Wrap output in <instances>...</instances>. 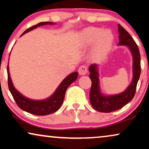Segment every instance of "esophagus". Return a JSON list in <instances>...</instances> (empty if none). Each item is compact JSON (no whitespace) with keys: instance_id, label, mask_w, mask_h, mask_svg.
Masks as SVG:
<instances>
[{"instance_id":"1","label":"esophagus","mask_w":149,"mask_h":149,"mask_svg":"<svg viewBox=\"0 0 149 149\" xmlns=\"http://www.w3.org/2000/svg\"><path fill=\"white\" fill-rule=\"evenodd\" d=\"M87 72H88V69L86 65H82L79 67L78 73L80 75H85Z\"/></svg>"}]
</instances>
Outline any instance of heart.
Returning a JSON list of instances; mask_svg holds the SVG:
<instances>
[{
	"instance_id": "b5f03b06",
	"label": "heart",
	"mask_w": 149,
	"mask_h": 149,
	"mask_svg": "<svg viewBox=\"0 0 149 149\" xmlns=\"http://www.w3.org/2000/svg\"><path fill=\"white\" fill-rule=\"evenodd\" d=\"M80 38L84 46L88 47L93 44V54L97 59L104 58L107 55L113 41L111 31L95 27L84 29L80 33Z\"/></svg>"
}]
</instances>
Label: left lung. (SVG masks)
I'll list each match as a JSON object with an SVG mask.
<instances>
[{"mask_svg": "<svg viewBox=\"0 0 149 149\" xmlns=\"http://www.w3.org/2000/svg\"><path fill=\"white\" fill-rule=\"evenodd\" d=\"M118 32L120 34V42L118 43V45H125L129 47L133 55V80L127 89L122 93L117 95L105 96L101 93L100 90L97 65L93 64L90 66L88 68V70L90 71L89 78L91 80V87L89 94L90 102L91 106L100 112L109 113L114 111L121 109L127 103H129L134 97L137 82L140 76V54L138 47L129 32L120 24H118Z\"/></svg>", "mask_w": 149, "mask_h": 149, "instance_id": "1", "label": "left lung"}]
</instances>
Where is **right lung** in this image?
<instances>
[{
    "label": "right lung",
    "instance_id": "obj_1",
    "mask_svg": "<svg viewBox=\"0 0 149 149\" xmlns=\"http://www.w3.org/2000/svg\"><path fill=\"white\" fill-rule=\"evenodd\" d=\"M53 24L54 23L52 22H39L38 24L27 29L21 36L28 32V31H31V30L36 29L38 26L45 25V24ZM78 72H73L69 74L67 77H66L61 84L58 86L54 94L52 96L48 97L47 99L43 100H33L29 99L23 96L15 88L14 85H13L12 81L11 80L10 74H9V66L7 65L9 89L12 93L14 100L16 101L17 105L24 111H27L31 114L36 115V116H46V115L53 113L57 111L63 104L67 88L72 82L76 80L77 78H78Z\"/></svg>",
    "mask_w": 149,
    "mask_h": 149
}]
</instances>
